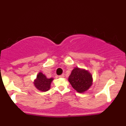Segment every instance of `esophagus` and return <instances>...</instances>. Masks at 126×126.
I'll use <instances>...</instances> for the list:
<instances>
[{
	"label": "esophagus",
	"instance_id": "obj_1",
	"mask_svg": "<svg viewBox=\"0 0 126 126\" xmlns=\"http://www.w3.org/2000/svg\"><path fill=\"white\" fill-rule=\"evenodd\" d=\"M64 74H62V75H60V76H59V78H63V77H64Z\"/></svg>",
	"mask_w": 126,
	"mask_h": 126
}]
</instances>
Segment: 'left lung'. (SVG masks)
<instances>
[{
  "mask_svg": "<svg viewBox=\"0 0 126 126\" xmlns=\"http://www.w3.org/2000/svg\"><path fill=\"white\" fill-rule=\"evenodd\" d=\"M69 81L75 90L82 93L87 91L92 85V78L91 73L88 71L76 67L72 71Z\"/></svg>",
  "mask_w": 126,
  "mask_h": 126,
  "instance_id": "1",
  "label": "left lung"
}]
</instances>
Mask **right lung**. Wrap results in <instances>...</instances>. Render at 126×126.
<instances>
[{"mask_svg": "<svg viewBox=\"0 0 126 126\" xmlns=\"http://www.w3.org/2000/svg\"><path fill=\"white\" fill-rule=\"evenodd\" d=\"M53 79H48L46 78L44 74L41 73H39L37 75V79L34 82V85L35 87L41 91H47L50 88V85Z\"/></svg>", "mask_w": 126, "mask_h": 126, "instance_id": "1", "label": "right lung"}]
</instances>
